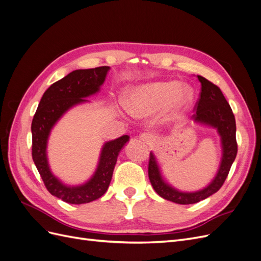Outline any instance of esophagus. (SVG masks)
Returning a JSON list of instances; mask_svg holds the SVG:
<instances>
[{"mask_svg":"<svg viewBox=\"0 0 261 261\" xmlns=\"http://www.w3.org/2000/svg\"><path fill=\"white\" fill-rule=\"evenodd\" d=\"M139 139L141 140V141H144V143H146V144H150V143H153L154 141V136L152 135V134H150V133H143L141 134V135L139 136Z\"/></svg>","mask_w":261,"mask_h":261,"instance_id":"1","label":"esophagus"}]
</instances>
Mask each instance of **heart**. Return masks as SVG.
I'll return each instance as SVG.
<instances>
[{"label": "heart", "mask_w": 261, "mask_h": 261, "mask_svg": "<svg viewBox=\"0 0 261 261\" xmlns=\"http://www.w3.org/2000/svg\"><path fill=\"white\" fill-rule=\"evenodd\" d=\"M193 100V91L175 82H156L128 90L125 98L127 111L136 117L149 116L168 105L171 116H176Z\"/></svg>", "instance_id": "obj_1"}]
</instances>
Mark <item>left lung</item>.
I'll return each mask as SVG.
<instances>
[{
    "label": "left lung",
    "instance_id": "left-lung-1",
    "mask_svg": "<svg viewBox=\"0 0 261 261\" xmlns=\"http://www.w3.org/2000/svg\"><path fill=\"white\" fill-rule=\"evenodd\" d=\"M197 77L201 84V91L196 103V113L193 115V120L196 123L216 128L221 137L222 158L217 175L208 186L200 191L180 192L163 179L153 152H150L149 158L148 175L155 193L164 199L179 204L196 203L217 193L226 179L238 153L235 117L230 105L218 86L202 76L198 75Z\"/></svg>",
    "mask_w": 261,
    "mask_h": 261
}]
</instances>
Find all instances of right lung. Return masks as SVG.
<instances>
[{"label":"right lung","instance_id":"right-lung-1","mask_svg":"<svg viewBox=\"0 0 261 261\" xmlns=\"http://www.w3.org/2000/svg\"><path fill=\"white\" fill-rule=\"evenodd\" d=\"M109 66L90 69H76L45 90L31 123L33 160L40 173L46 189L53 196L67 203L82 204L96 200L110 185L117 155L129 140L128 135L107 141L101 149L96 172L85 184L66 185L51 172L46 147L53 126L73 107L88 102L85 99L100 90L105 83Z\"/></svg>","mask_w":261,"mask_h":261}]
</instances>
